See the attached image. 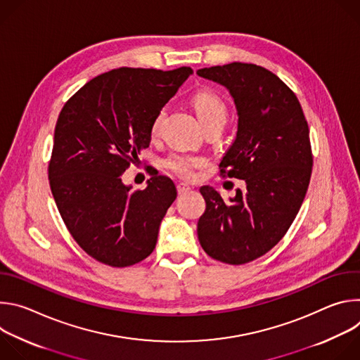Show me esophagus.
<instances>
[{
    "mask_svg": "<svg viewBox=\"0 0 360 360\" xmlns=\"http://www.w3.org/2000/svg\"><path fill=\"white\" fill-rule=\"evenodd\" d=\"M176 189H178V193H185V192H188L191 189V186L188 184H185V182H179L176 185Z\"/></svg>",
    "mask_w": 360,
    "mask_h": 360,
    "instance_id": "34e87169",
    "label": "esophagus"
}]
</instances>
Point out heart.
Instances as JSON below:
<instances>
[{"label":"heart","instance_id":"1","mask_svg":"<svg viewBox=\"0 0 360 360\" xmlns=\"http://www.w3.org/2000/svg\"><path fill=\"white\" fill-rule=\"evenodd\" d=\"M192 104L203 128L218 122L225 124L228 114L226 105L224 99L217 92L208 89L199 91L193 95ZM165 112L167 110L161 108L155 115H153L149 125V135L152 138H157L160 135ZM205 164H207L205 158L189 155V153L182 152H174L165 160V167L178 176L185 179H192L196 175V169L202 168Z\"/></svg>","mask_w":360,"mask_h":360}]
</instances>
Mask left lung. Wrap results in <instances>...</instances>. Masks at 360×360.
<instances>
[{"mask_svg": "<svg viewBox=\"0 0 360 360\" xmlns=\"http://www.w3.org/2000/svg\"><path fill=\"white\" fill-rule=\"evenodd\" d=\"M196 74L233 98L238 131L219 169L246 184L229 202L211 186L199 189L207 210L198 239L217 261L248 264L285 236L302 207L314 165L309 127L293 91L264 67L232 63Z\"/></svg>", "mask_w": 360, "mask_h": 360, "instance_id": "8db88e82", "label": "left lung"}]
</instances>
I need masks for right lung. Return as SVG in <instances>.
Instances as JSON below:
<instances>
[{
	"mask_svg": "<svg viewBox=\"0 0 360 360\" xmlns=\"http://www.w3.org/2000/svg\"><path fill=\"white\" fill-rule=\"evenodd\" d=\"M191 74L189 67L112 70L86 82L60 112L51 192L75 242L101 264L131 266L155 249L175 184L157 171L145 189L132 191L122 174L149 146L153 115Z\"/></svg>",
	"mask_w": 360,
	"mask_h": 360,
	"instance_id": "right-lung-1",
	"label": "right lung"
}]
</instances>
